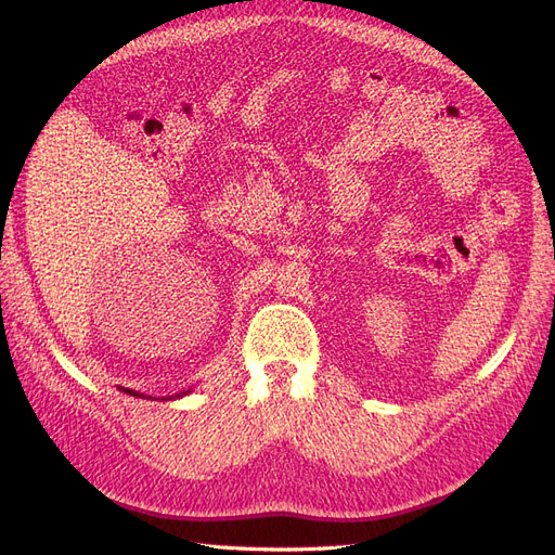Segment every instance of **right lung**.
Segmentation results:
<instances>
[{
  "label": "right lung",
  "mask_w": 555,
  "mask_h": 555,
  "mask_svg": "<svg viewBox=\"0 0 555 555\" xmlns=\"http://www.w3.org/2000/svg\"><path fill=\"white\" fill-rule=\"evenodd\" d=\"M117 391H125V393H129V396H137V398H147V400H173V398H182V396H188V393H192V389H188V391H182V393H176V396H166V398H153V396H143V393H139V391H131V389H125V386H117Z\"/></svg>",
  "instance_id": "add662e5"
}]
</instances>
